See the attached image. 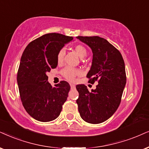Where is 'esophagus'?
<instances>
[{
    "label": "esophagus",
    "instance_id": "1",
    "mask_svg": "<svg viewBox=\"0 0 149 149\" xmlns=\"http://www.w3.org/2000/svg\"><path fill=\"white\" fill-rule=\"evenodd\" d=\"M70 86H71V88H76V86L74 85V84H70Z\"/></svg>",
    "mask_w": 149,
    "mask_h": 149
}]
</instances>
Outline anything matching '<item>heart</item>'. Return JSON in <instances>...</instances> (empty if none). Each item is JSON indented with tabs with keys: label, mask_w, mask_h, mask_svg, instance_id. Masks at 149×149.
<instances>
[{
	"label": "heart",
	"mask_w": 149,
	"mask_h": 149,
	"mask_svg": "<svg viewBox=\"0 0 149 149\" xmlns=\"http://www.w3.org/2000/svg\"><path fill=\"white\" fill-rule=\"evenodd\" d=\"M74 50L76 54H78L79 57L81 58H84L86 56V54H87V51H86V48L81 45L75 46ZM64 55H65V50L63 49H62L61 50H60V52H58L57 55V61L58 64L63 63ZM63 74L67 80L73 81L74 80V79L76 76H78L80 74V71L79 69L67 67L63 70Z\"/></svg>",
	"instance_id": "obj_1"
}]
</instances>
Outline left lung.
<instances>
[{
    "mask_svg": "<svg viewBox=\"0 0 149 149\" xmlns=\"http://www.w3.org/2000/svg\"><path fill=\"white\" fill-rule=\"evenodd\" d=\"M88 45L93 53L91 69L86 77L88 82L98 84L88 91L84 84H78L76 100L78 111L84 121L99 124L106 121L116 111L125 87V65L120 52L106 39L99 36H77Z\"/></svg>",
    "mask_w": 149,
    "mask_h": 149,
    "instance_id": "obj_1",
    "label": "left lung"
}]
</instances>
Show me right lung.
Returning a JSON list of instances; mask_svg holds the SVG:
<instances>
[{
	"instance_id": "obj_1",
	"label": "right lung",
	"mask_w": 149,
	"mask_h": 149,
	"mask_svg": "<svg viewBox=\"0 0 149 149\" xmlns=\"http://www.w3.org/2000/svg\"><path fill=\"white\" fill-rule=\"evenodd\" d=\"M73 38L61 33H47L33 40L23 52L17 82L24 109L40 122H50L61 113L70 85L61 81L53 86L47 73L58 65L57 55Z\"/></svg>"
}]
</instances>
